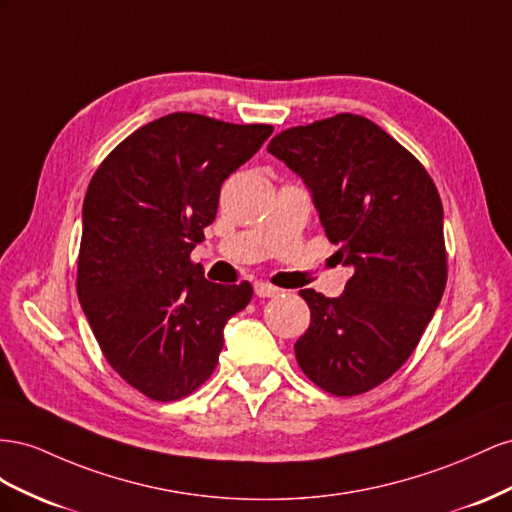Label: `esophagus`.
Segmentation results:
<instances>
[{
  "instance_id": "esophagus-1",
  "label": "esophagus",
  "mask_w": 512,
  "mask_h": 512,
  "mask_svg": "<svg viewBox=\"0 0 512 512\" xmlns=\"http://www.w3.org/2000/svg\"><path fill=\"white\" fill-rule=\"evenodd\" d=\"M255 294L259 298H274V296L281 294V289L270 285V283H255Z\"/></svg>"
}]
</instances>
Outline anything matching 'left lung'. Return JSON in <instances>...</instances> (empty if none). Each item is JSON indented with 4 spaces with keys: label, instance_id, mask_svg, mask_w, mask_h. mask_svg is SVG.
Here are the masks:
<instances>
[{
    "label": "left lung",
    "instance_id": "8db88e82",
    "mask_svg": "<svg viewBox=\"0 0 512 512\" xmlns=\"http://www.w3.org/2000/svg\"><path fill=\"white\" fill-rule=\"evenodd\" d=\"M268 152L311 188L321 227L354 270L339 298L300 291L311 324L294 345L296 360L330 394L369 392L412 356L442 300L440 193L412 152L354 113L287 128Z\"/></svg>",
    "mask_w": 512,
    "mask_h": 512
}]
</instances>
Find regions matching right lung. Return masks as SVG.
<instances>
[{
  "instance_id": "right-lung-1",
  "label": "right lung",
  "mask_w": 512,
  "mask_h": 512,
  "mask_svg": "<svg viewBox=\"0 0 512 512\" xmlns=\"http://www.w3.org/2000/svg\"><path fill=\"white\" fill-rule=\"evenodd\" d=\"M272 130L169 113L128 135L87 186L77 296L111 369L152 401L206 382L227 319L253 298L248 281H208L191 253L223 182Z\"/></svg>"
}]
</instances>
